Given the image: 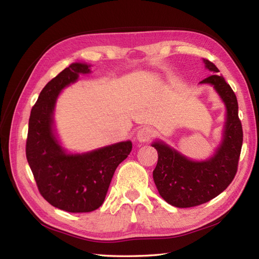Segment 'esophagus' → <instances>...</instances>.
<instances>
[{
  "label": "esophagus",
  "mask_w": 259,
  "mask_h": 259,
  "mask_svg": "<svg viewBox=\"0 0 259 259\" xmlns=\"http://www.w3.org/2000/svg\"><path fill=\"white\" fill-rule=\"evenodd\" d=\"M153 137H155V130H153L151 126L145 125L141 126L137 133V139L140 142H148L150 141Z\"/></svg>",
  "instance_id": "esophagus-1"
}]
</instances>
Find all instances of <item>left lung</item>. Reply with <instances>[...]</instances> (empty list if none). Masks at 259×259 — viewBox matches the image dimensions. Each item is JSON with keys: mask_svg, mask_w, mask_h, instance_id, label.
<instances>
[{"mask_svg": "<svg viewBox=\"0 0 259 259\" xmlns=\"http://www.w3.org/2000/svg\"><path fill=\"white\" fill-rule=\"evenodd\" d=\"M211 71L200 83H209L221 96L227 108L224 140L216 155L206 161H192L162 142H155L158 162L153 180L159 194L170 205L189 208L210 201L232 184L238 169L243 146V126L238 117V102L235 92L209 60H203Z\"/></svg>", "mask_w": 259, "mask_h": 259, "instance_id": "left-lung-1", "label": "left lung"}]
</instances>
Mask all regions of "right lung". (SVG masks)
Instances as JSON below:
<instances>
[{
  "label": "right lung",
  "mask_w": 259,
  "mask_h": 259,
  "mask_svg": "<svg viewBox=\"0 0 259 259\" xmlns=\"http://www.w3.org/2000/svg\"><path fill=\"white\" fill-rule=\"evenodd\" d=\"M89 65L72 63L43 88L31 110L25 146L26 159L41 196L61 210L90 212L100 207L119 164L133 149L119 142L84 155H67L52 130L58 95Z\"/></svg>",
  "instance_id": "obj_1"
}]
</instances>
